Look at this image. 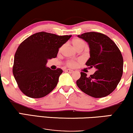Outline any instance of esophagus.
<instances>
[{
  "instance_id": "esophagus-1",
  "label": "esophagus",
  "mask_w": 133,
  "mask_h": 133,
  "mask_svg": "<svg viewBox=\"0 0 133 133\" xmlns=\"http://www.w3.org/2000/svg\"><path fill=\"white\" fill-rule=\"evenodd\" d=\"M66 72H68V73H70V74H71V73L74 72V70H70V69H67V70H66Z\"/></svg>"
}]
</instances>
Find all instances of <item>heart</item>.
<instances>
[{"instance_id":"heart-1","label":"heart","mask_w":133,"mask_h":133,"mask_svg":"<svg viewBox=\"0 0 133 133\" xmlns=\"http://www.w3.org/2000/svg\"><path fill=\"white\" fill-rule=\"evenodd\" d=\"M73 44H74V46H75L76 49L79 47H81V46H85V42H84L83 40H80V39H76V40H75L74 42H73ZM66 65L68 67H74L76 66V62L74 60H69L67 61Z\"/></svg>"}]
</instances>
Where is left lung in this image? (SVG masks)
I'll list each match as a JSON object with an SVG mask.
<instances>
[{"label": "left lung", "mask_w": 133, "mask_h": 133, "mask_svg": "<svg viewBox=\"0 0 133 133\" xmlns=\"http://www.w3.org/2000/svg\"><path fill=\"white\" fill-rule=\"evenodd\" d=\"M78 37L88 43L90 57L85 65L94 67L96 72L87 76L81 72L76 85L81 91L93 98L108 96L115 90L123 74L122 54L115 43L103 34L85 32Z\"/></svg>", "instance_id": "8db88e82"}]
</instances>
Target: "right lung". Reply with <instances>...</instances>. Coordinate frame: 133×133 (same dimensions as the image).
<instances>
[{
    "label": "right lung",
    "mask_w": 133,
    "mask_h": 133,
    "mask_svg": "<svg viewBox=\"0 0 133 133\" xmlns=\"http://www.w3.org/2000/svg\"><path fill=\"white\" fill-rule=\"evenodd\" d=\"M71 37L40 32L20 44L14 55L12 73L23 94L40 98L55 89L63 70H52L46 67V63L49 59L57 57L59 48Z\"/></svg>",
    "instance_id": "add662e5"
}]
</instances>
